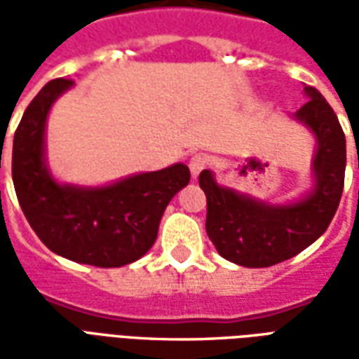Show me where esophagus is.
<instances>
[{
  "label": "esophagus",
  "instance_id": "esophagus-1",
  "mask_svg": "<svg viewBox=\"0 0 359 359\" xmlns=\"http://www.w3.org/2000/svg\"><path fill=\"white\" fill-rule=\"evenodd\" d=\"M188 165H190V172H192V177L196 179V177H198V175H200V172L210 165V159L203 156V154H196V156H192V159H190V163Z\"/></svg>",
  "mask_w": 359,
  "mask_h": 359
}]
</instances>
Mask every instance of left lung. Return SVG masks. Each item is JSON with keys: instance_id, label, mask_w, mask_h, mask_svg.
Wrapping results in <instances>:
<instances>
[{"instance_id": "obj_1", "label": "left lung", "mask_w": 359, "mask_h": 359, "mask_svg": "<svg viewBox=\"0 0 359 359\" xmlns=\"http://www.w3.org/2000/svg\"><path fill=\"white\" fill-rule=\"evenodd\" d=\"M308 102L294 118L316 134L313 190L292 203H267L200 172L208 198L205 231L221 256L242 267H271L290 259L321 236L340 203L346 171V138L337 113L319 90L304 86Z\"/></svg>"}]
</instances>
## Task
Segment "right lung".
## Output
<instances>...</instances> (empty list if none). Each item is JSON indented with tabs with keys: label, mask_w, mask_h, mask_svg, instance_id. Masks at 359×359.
<instances>
[{
	"label": "right lung",
	"mask_w": 359,
	"mask_h": 359,
	"mask_svg": "<svg viewBox=\"0 0 359 359\" xmlns=\"http://www.w3.org/2000/svg\"><path fill=\"white\" fill-rule=\"evenodd\" d=\"M71 86L69 79L50 81L20 118L13 138L15 192L38 238L57 256L95 267L133 264L154 246L165 208L190 182V171L175 163L107 187L57 182L46 165V121Z\"/></svg>",
	"instance_id": "1"
}]
</instances>
